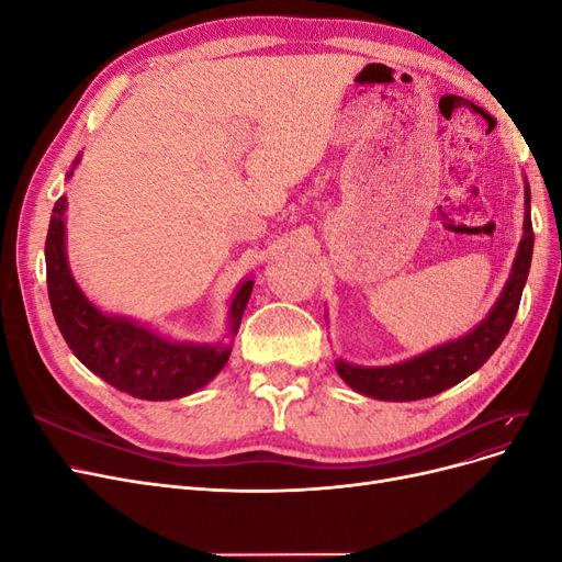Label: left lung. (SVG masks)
<instances>
[{"mask_svg": "<svg viewBox=\"0 0 562 562\" xmlns=\"http://www.w3.org/2000/svg\"><path fill=\"white\" fill-rule=\"evenodd\" d=\"M535 232L530 220V187L525 184V225L522 241L516 255L514 271L499 302L492 307L490 316L479 328L467 337L448 342L434 351L417 356L413 361L391 368H359L345 361H335V368L351 389L359 394L380 398V401H417L440 394L457 382L467 380L473 370H479L495 349L502 345L508 328L516 318L522 285L527 281V271L532 262Z\"/></svg>", "mask_w": 562, "mask_h": 562, "instance_id": "8db88e82", "label": "left lung"}]
</instances>
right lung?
Listing matches in <instances>:
<instances>
[{
	"instance_id": "right-lung-1",
	"label": "right lung",
	"mask_w": 562,
	"mask_h": 562,
	"mask_svg": "<svg viewBox=\"0 0 562 562\" xmlns=\"http://www.w3.org/2000/svg\"><path fill=\"white\" fill-rule=\"evenodd\" d=\"M63 215L65 196L56 201L48 223L46 285L58 328L77 359L114 389L145 401L180 398L209 384L225 368L229 347L176 345L138 323L100 314L67 267ZM250 291L252 281H244L232 300V333L239 330Z\"/></svg>"
}]
</instances>
